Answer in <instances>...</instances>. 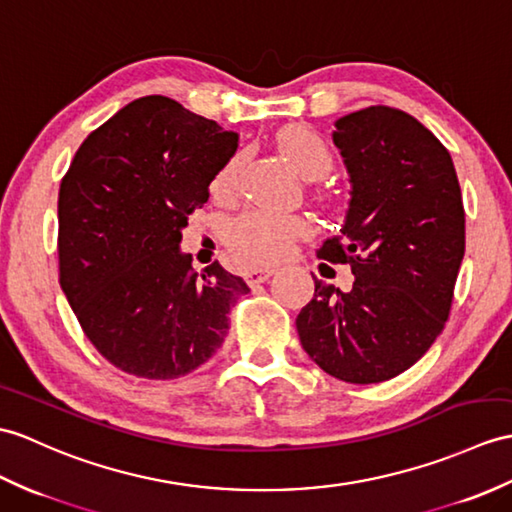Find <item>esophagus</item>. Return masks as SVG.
<instances>
[{
    "instance_id": "esophagus-1",
    "label": "esophagus",
    "mask_w": 512,
    "mask_h": 512,
    "mask_svg": "<svg viewBox=\"0 0 512 512\" xmlns=\"http://www.w3.org/2000/svg\"><path fill=\"white\" fill-rule=\"evenodd\" d=\"M272 275H275V270H272V268H257V270L246 272V283L248 285H259V283L268 281Z\"/></svg>"
}]
</instances>
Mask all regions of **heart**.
Listing matches in <instances>:
<instances>
[{
  "instance_id": "heart-1",
  "label": "heart",
  "mask_w": 512,
  "mask_h": 512,
  "mask_svg": "<svg viewBox=\"0 0 512 512\" xmlns=\"http://www.w3.org/2000/svg\"><path fill=\"white\" fill-rule=\"evenodd\" d=\"M277 146L285 154L296 172L305 178H318L334 165V154L327 141L314 128L303 124L285 126L277 133ZM242 154L222 165L211 181V194L218 200H227L235 194L237 176H240ZM310 233V224L299 216H281L264 209H251L231 222L227 231V246L233 257L248 268L272 266L292 251L296 240Z\"/></svg>"
}]
</instances>
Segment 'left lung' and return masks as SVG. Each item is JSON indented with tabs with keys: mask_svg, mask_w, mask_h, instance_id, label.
Here are the masks:
<instances>
[{
	"mask_svg": "<svg viewBox=\"0 0 512 512\" xmlns=\"http://www.w3.org/2000/svg\"><path fill=\"white\" fill-rule=\"evenodd\" d=\"M351 174L340 235L316 255L349 264L353 288L314 277L296 316L305 353L331 377L379 384L419 362L441 336L465 257V207L447 148L412 115L368 106L336 122Z\"/></svg>",
	"mask_w": 512,
	"mask_h": 512,
	"instance_id": "left-lung-1",
	"label": "left lung"
}]
</instances>
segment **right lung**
<instances>
[{"label": "right lung", "mask_w": 512, "mask_h": 512, "mask_svg": "<svg viewBox=\"0 0 512 512\" xmlns=\"http://www.w3.org/2000/svg\"><path fill=\"white\" fill-rule=\"evenodd\" d=\"M237 135L165 95L82 141L58 192V279L104 360L144 379L196 371L229 334L242 277L178 251Z\"/></svg>", "instance_id": "right-lung-1"}]
</instances>
